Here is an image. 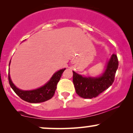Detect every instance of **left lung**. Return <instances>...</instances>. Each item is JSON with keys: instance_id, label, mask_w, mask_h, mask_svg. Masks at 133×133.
Listing matches in <instances>:
<instances>
[{"instance_id": "8db88e82", "label": "left lung", "mask_w": 133, "mask_h": 133, "mask_svg": "<svg viewBox=\"0 0 133 133\" xmlns=\"http://www.w3.org/2000/svg\"><path fill=\"white\" fill-rule=\"evenodd\" d=\"M118 63L117 56L112 54L104 74L101 77L95 78L82 77L73 71V83L76 93L85 99H92L98 96L112 84Z\"/></svg>"}]
</instances>
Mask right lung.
<instances>
[{"label": "right lung", "mask_w": 133, "mask_h": 133, "mask_svg": "<svg viewBox=\"0 0 133 133\" xmlns=\"http://www.w3.org/2000/svg\"><path fill=\"white\" fill-rule=\"evenodd\" d=\"M65 69L56 72L51 77V80L44 86L39 89L32 91H22L17 88L12 82L10 75L9 74V84L16 94L25 101L30 103H38L46 101L50 99L54 95L55 91L57 88V84L60 80L62 73Z\"/></svg>", "instance_id": "right-lung-1"}]
</instances>
